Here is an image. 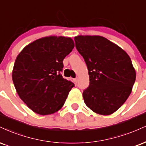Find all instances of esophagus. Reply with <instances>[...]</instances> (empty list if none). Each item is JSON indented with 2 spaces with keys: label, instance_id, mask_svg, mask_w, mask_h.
Here are the masks:
<instances>
[{
  "label": "esophagus",
  "instance_id": "1",
  "mask_svg": "<svg viewBox=\"0 0 146 146\" xmlns=\"http://www.w3.org/2000/svg\"><path fill=\"white\" fill-rule=\"evenodd\" d=\"M73 81H74V82H75V84H77V83H78V78H75V79H74V80H73Z\"/></svg>",
  "mask_w": 146,
  "mask_h": 146
}]
</instances>
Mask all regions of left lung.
I'll use <instances>...</instances> for the list:
<instances>
[{"label": "left lung", "mask_w": 146, "mask_h": 146, "mask_svg": "<svg viewBox=\"0 0 146 146\" xmlns=\"http://www.w3.org/2000/svg\"><path fill=\"white\" fill-rule=\"evenodd\" d=\"M74 39L90 78L83 92L84 103L96 113H114L128 99L136 79L129 56L103 36L80 35Z\"/></svg>", "instance_id": "1"}]
</instances>
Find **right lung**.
<instances>
[{
  "label": "right lung",
  "mask_w": 146,
  "mask_h": 146,
  "mask_svg": "<svg viewBox=\"0 0 146 146\" xmlns=\"http://www.w3.org/2000/svg\"><path fill=\"white\" fill-rule=\"evenodd\" d=\"M75 46L70 37L41 38L24 47L15 60L12 79L20 99L35 113L62 108L74 84L62 78L63 60Z\"/></svg>",
  "instance_id": "add662e5"
}]
</instances>
